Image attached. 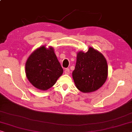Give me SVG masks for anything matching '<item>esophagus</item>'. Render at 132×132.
<instances>
[{"mask_svg": "<svg viewBox=\"0 0 132 132\" xmlns=\"http://www.w3.org/2000/svg\"><path fill=\"white\" fill-rule=\"evenodd\" d=\"M65 74H70V69L69 68H66L65 70Z\"/></svg>", "mask_w": 132, "mask_h": 132, "instance_id": "obj_1", "label": "esophagus"}]
</instances>
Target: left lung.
Here are the masks:
<instances>
[{"instance_id": "obj_1", "label": "left lung", "mask_w": 132, "mask_h": 132, "mask_svg": "<svg viewBox=\"0 0 132 132\" xmlns=\"http://www.w3.org/2000/svg\"><path fill=\"white\" fill-rule=\"evenodd\" d=\"M72 78L76 86L82 93L94 92L104 84L108 76V65L104 55L92 47L88 51H80Z\"/></svg>"}]
</instances>
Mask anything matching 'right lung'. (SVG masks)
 <instances>
[{
	"label": "right lung",
	"mask_w": 132,
	"mask_h": 132,
	"mask_svg": "<svg viewBox=\"0 0 132 132\" xmlns=\"http://www.w3.org/2000/svg\"><path fill=\"white\" fill-rule=\"evenodd\" d=\"M26 77L32 86L47 90L62 76L63 69L52 46L42 45L30 55L25 64Z\"/></svg>",
	"instance_id": "add662e5"
}]
</instances>
